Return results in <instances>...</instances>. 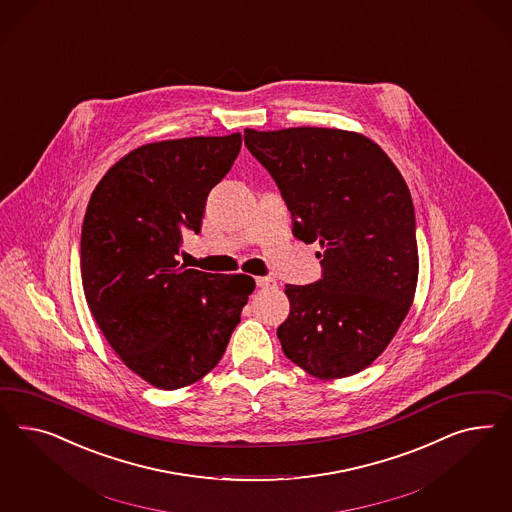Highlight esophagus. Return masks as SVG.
<instances>
[{
    "label": "esophagus",
    "mask_w": 512,
    "mask_h": 512,
    "mask_svg": "<svg viewBox=\"0 0 512 512\" xmlns=\"http://www.w3.org/2000/svg\"><path fill=\"white\" fill-rule=\"evenodd\" d=\"M255 283H257V287H261V289H274V287H278V281L274 278H268V276L255 278Z\"/></svg>",
    "instance_id": "1"
}]
</instances>
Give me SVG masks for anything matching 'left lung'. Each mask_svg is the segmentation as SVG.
Returning a JSON list of instances; mask_svg holds the SVG:
<instances>
[{"mask_svg": "<svg viewBox=\"0 0 512 512\" xmlns=\"http://www.w3.org/2000/svg\"><path fill=\"white\" fill-rule=\"evenodd\" d=\"M276 180L293 234L311 244L323 278L285 285V357L319 379L368 368L398 332L419 279L415 208L396 165L372 139L343 129L244 131Z\"/></svg>", "mask_w": 512, "mask_h": 512, "instance_id": "obj_1", "label": "left lung"}]
</instances>
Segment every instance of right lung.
I'll use <instances>...</instances> for the list:
<instances>
[{"label": "right lung", "instance_id": "1", "mask_svg": "<svg viewBox=\"0 0 512 512\" xmlns=\"http://www.w3.org/2000/svg\"><path fill=\"white\" fill-rule=\"evenodd\" d=\"M240 148V133L144 144L110 167L88 202L86 302L116 355L154 387H187L216 368L255 289L246 274L176 261L182 231H201L208 193Z\"/></svg>", "mask_w": 512, "mask_h": 512}]
</instances>
